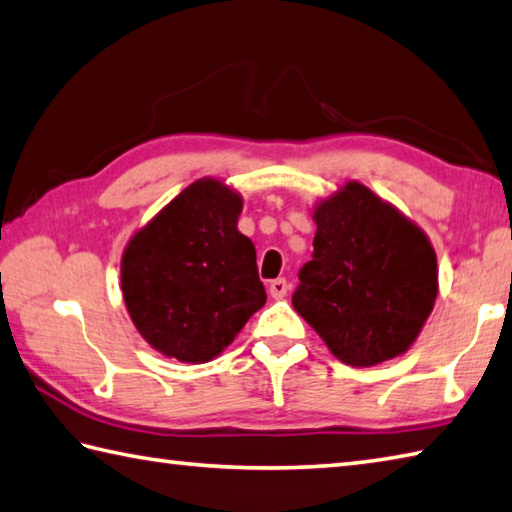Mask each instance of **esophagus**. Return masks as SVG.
<instances>
[{
	"instance_id": "obj_1",
	"label": "esophagus",
	"mask_w": 512,
	"mask_h": 512,
	"mask_svg": "<svg viewBox=\"0 0 512 512\" xmlns=\"http://www.w3.org/2000/svg\"><path fill=\"white\" fill-rule=\"evenodd\" d=\"M287 289H289V283L285 278H276V281L269 283V294H272V298H276V301H281V298L287 294Z\"/></svg>"
}]
</instances>
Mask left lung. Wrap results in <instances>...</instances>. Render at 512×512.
Instances as JSON below:
<instances>
[{
    "mask_svg": "<svg viewBox=\"0 0 512 512\" xmlns=\"http://www.w3.org/2000/svg\"><path fill=\"white\" fill-rule=\"evenodd\" d=\"M312 218L314 256L298 274L294 310L352 368L406 354L439 292L426 231L359 180L318 200Z\"/></svg>",
    "mask_w": 512,
    "mask_h": 512,
    "instance_id": "1",
    "label": "left lung"
}]
</instances>
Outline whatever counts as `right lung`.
Listing matches in <instances>:
<instances>
[{
  "mask_svg": "<svg viewBox=\"0 0 512 512\" xmlns=\"http://www.w3.org/2000/svg\"><path fill=\"white\" fill-rule=\"evenodd\" d=\"M243 196L200 178L124 247L120 289L140 336L162 356L207 363L265 305L256 247L238 231Z\"/></svg>",
  "mask_w": 512,
  "mask_h": 512,
  "instance_id": "right-lung-1",
  "label": "right lung"
}]
</instances>
